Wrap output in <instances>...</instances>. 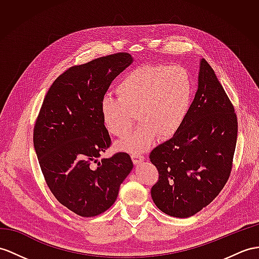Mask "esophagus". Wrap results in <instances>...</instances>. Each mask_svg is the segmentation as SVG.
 Here are the masks:
<instances>
[{
    "label": "esophagus",
    "mask_w": 259,
    "mask_h": 259,
    "mask_svg": "<svg viewBox=\"0 0 259 259\" xmlns=\"http://www.w3.org/2000/svg\"><path fill=\"white\" fill-rule=\"evenodd\" d=\"M145 157L143 155H132V160H133L134 165H140L142 161H144Z\"/></svg>",
    "instance_id": "esophagus-1"
}]
</instances>
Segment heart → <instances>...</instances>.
Listing matches in <instances>:
<instances>
[{"label": "heart", "instance_id": "obj_1", "mask_svg": "<svg viewBox=\"0 0 259 259\" xmlns=\"http://www.w3.org/2000/svg\"><path fill=\"white\" fill-rule=\"evenodd\" d=\"M117 99L106 96L100 102L104 128L123 136L135 122L141 123L115 145L117 150L142 154L157 137L178 133L190 111L193 83L185 68L176 65H144L126 73L115 87Z\"/></svg>", "mask_w": 259, "mask_h": 259}]
</instances>
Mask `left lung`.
Listing matches in <instances>:
<instances>
[{"label": "left lung", "instance_id": "1", "mask_svg": "<svg viewBox=\"0 0 259 259\" xmlns=\"http://www.w3.org/2000/svg\"><path fill=\"white\" fill-rule=\"evenodd\" d=\"M236 140L234 108L202 58L198 90L185 123L149 155L159 172L150 191L156 206L170 217L184 219L210 204L230 177Z\"/></svg>", "mask_w": 259, "mask_h": 259}]
</instances>
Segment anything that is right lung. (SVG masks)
Listing matches in <instances>:
<instances>
[{
  "label": "right lung",
  "instance_id": "obj_1",
  "mask_svg": "<svg viewBox=\"0 0 259 259\" xmlns=\"http://www.w3.org/2000/svg\"><path fill=\"white\" fill-rule=\"evenodd\" d=\"M134 61L127 53L68 69L46 94L34 127V147L46 184L59 202L80 217L105 212L133 169L126 153L99 160L111 138L100 102L112 81Z\"/></svg>",
  "mask_w": 259,
  "mask_h": 259
}]
</instances>
